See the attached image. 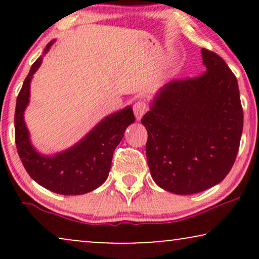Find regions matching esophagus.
Returning <instances> with one entry per match:
<instances>
[{"instance_id": "34e87169", "label": "esophagus", "mask_w": 259, "mask_h": 259, "mask_svg": "<svg viewBox=\"0 0 259 259\" xmlns=\"http://www.w3.org/2000/svg\"><path fill=\"white\" fill-rule=\"evenodd\" d=\"M134 114H136L137 120H140L143 118V115L148 111V106L145 104L144 101H137L133 106Z\"/></svg>"}]
</instances>
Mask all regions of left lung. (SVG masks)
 <instances>
[{
	"label": "left lung",
	"instance_id": "obj_1",
	"mask_svg": "<svg viewBox=\"0 0 259 259\" xmlns=\"http://www.w3.org/2000/svg\"><path fill=\"white\" fill-rule=\"evenodd\" d=\"M206 70L162 87L141 119L146 157L158 186L193 194L217 185L236 160L243 131L238 82L214 52L201 49Z\"/></svg>",
	"mask_w": 259,
	"mask_h": 259
}]
</instances>
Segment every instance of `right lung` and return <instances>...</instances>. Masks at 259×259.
<instances>
[{
    "instance_id": "right-lung-1",
    "label": "right lung",
    "mask_w": 259,
    "mask_h": 259,
    "mask_svg": "<svg viewBox=\"0 0 259 259\" xmlns=\"http://www.w3.org/2000/svg\"><path fill=\"white\" fill-rule=\"evenodd\" d=\"M53 42H49L45 53ZM42 58L31 66L16 100L15 143L21 161L31 178L52 192L83 194L105 183L112 165L113 152L123 138L127 126L136 121L132 107L102 120L79 144L62 153L45 157L34 150L24 125L23 112L29 101L31 75L40 67Z\"/></svg>"
}]
</instances>
